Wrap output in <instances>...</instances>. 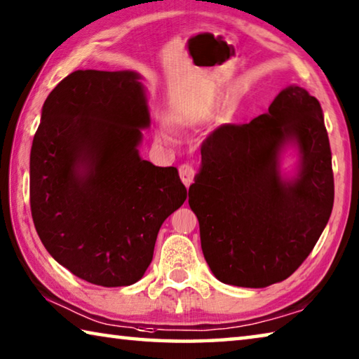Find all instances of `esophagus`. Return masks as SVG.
I'll return each mask as SVG.
<instances>
[{
  "label": "esophagus",
  "mask_w": 359,
  "mask_h": 359,
  "mask_svg": "<svg viewBox=\"0 0 359 359\" xmlns=\"http://www.w3.org/2000/svg\"><path fill=\"white\" fill-rule=\"evenodd\" d=\"M179 175H180V180L184 182V185L185 187H190V184L193 182V177H194L193 166H190V165H180Z\"/></svg>",
  "instance_id": "obj_1"
}]
</instances>
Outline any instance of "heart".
<instances>
[{
  "label": "heart",
  "mask_w": 359,
  "mask_h": 359,
  "mask_svg": "<svg viewBox=\"0 0 359 359\" xmlns=\"http://www.w3.org/2000/svg\"><path fill=\"white\" fill-rule=\"evenodd\" d=\"M213 103H204V105H201L190 113H171L169 114V121L175 123V126H193V123L208 119L213 113ZM226 116H229V113H226ZM157 136L160 141H169V138H171V128H169L168 122H160L157 128Z\"/></svg>",
  "instance_id": "1"
}]
</instances>
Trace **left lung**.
Masks as SVG:
<instances>
[{"label":"left lung","mask_w":359,"mask_h":359,"mask_svg":"<svg viewBox=\"0 0 359 359\" xmlns=\"http://www.w3.org/2000/svg\"><path fill=\"white\" fill-rule=\"evenodd\" d=\"M287 148L299 158L282 172ZM188 204L218 281L260 289L284 281L309 256L334 202L331 149L322 107L290 84L269 111L243 126H221L201 149Z\"/></svg>","instance_id":"obj_1"}]
</instances>
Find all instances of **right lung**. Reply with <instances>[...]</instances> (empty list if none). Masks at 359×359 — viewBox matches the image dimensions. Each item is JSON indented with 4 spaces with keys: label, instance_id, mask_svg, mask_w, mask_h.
Returning <instances> with one entry per match:
<instances>
[{
    "label": "right lung",
    "instance_id": "right-lung-1",
    "mask_svg": "<svg viewBox=\"0 0 359 359\" xmlns=\"http://www.w3.org/2000/svg\"><path fill=\"white\" fill-rule=\"evenodd\" d=\"M133 70H76L48 94L29 157L36 231L56 262L103 287L140 281L187 199L177 169L140 157L151 126Z\"/></svg>",
    "mask_w": 359,
    "mask_h": 359
}]
</instances>
